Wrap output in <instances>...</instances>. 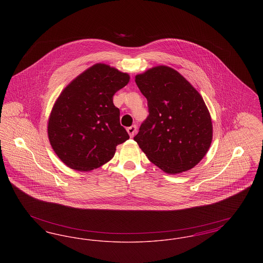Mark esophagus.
<instances>
[{
  "label": "esophagus",
  "instance_id": "1",
  "mask_svg": "<svg viewBox=\"0 0 263 263\" xmlns=\"http://www.w3.org/2000/svg\"><path fill=\"white\" fill-rule=\"evenodd\" d=\"M127 132H128V134L130 135V137H133V136L135 135V133L137 132V126L132 125L130 126V127H128V128H127Z\"/></svg>",
  "mask_w": 263,
  "mask_h": 263
}]
</instances>
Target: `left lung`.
<instances>
[{
    "instance_id": "8db88e82",
    "label": "left lung",
    "mask_w": 263,
    "mask_h": 263,
    "mask_svg": "<svg viewBox=\"0 0 263 263\" xmlns=\"http://www.w3.org/2000/svg\"><path fill=\"white\" fill-rule=\"evenodd\" d=\"M149 115L134 137L151 162L170 175L195 166L209 150L213 128L199 92L166 66L136 76Z\"/></svg>"
}]
</instances>
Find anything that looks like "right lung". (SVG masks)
<instances>
[{
	"instance_id": "right-lung-1",
	"label": "right lung",
	"mask_w": 263,
	"mask_h": 263,
	"mask_svg": "<svg viewBox=\"0 0 263 263\" xmlns=\"http://www.w3.org/2000/svg\"><path fill=\"white\" fill-rule=\"evenodd\" d=\"M129 79L100 63L64 88L51 111L48 137L66 165L79 172L98 168L112 159L117 145L129 139L113 104L114 93Z\"/></svg>"
}]
</instances>
